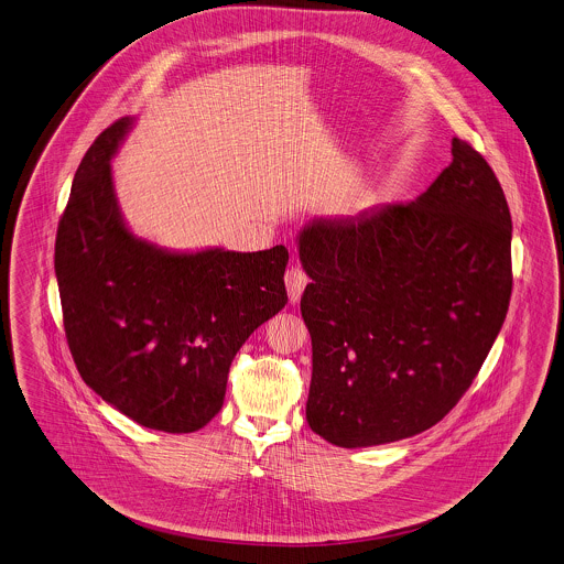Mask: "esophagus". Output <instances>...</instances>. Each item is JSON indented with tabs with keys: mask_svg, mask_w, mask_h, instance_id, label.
Here are the masks:
<instances>
[{
	"mask_svg": "<svg viewBox=\"0 0 564 564\" xmlns=\"http://www.w3.org/2000/svg\"><path fill=\"white\" fill-rule=\"evenodd\" d=\"M308 283V276L304 272L301 265L292 263L285 272V288H288V294H290V301L292 303H299L301 296H303L304 288Z\"/></svg>",
	"mask_w": 564,
	"mask_h": 564,
	"instance_id": "34e87169",
	"label": "esophagus"
}]
</instances>
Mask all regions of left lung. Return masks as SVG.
Instances as JSON below:
<instances>
[{
	"mask_svg": "<svg viewBox=\"0 0 564 564\" xmlns=\"http://www.w3.org/2000/svg\"><path fill=\"white\" fill-rule=\"evenodd\" d=\"M408 204L301 234L313 346L308 427L344 448L442 421L473 387L509 311L511 213L473 143Z\"/></svg>",
	"mask_w": 564,
	"mask_h": 564,
	"instance_id": "8db88e82",
	"label": "left lung"
}]
</instances>
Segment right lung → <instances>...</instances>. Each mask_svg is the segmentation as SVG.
Instances as JSON below:
<instances>
[{"label": "right lung", "instance_id": "right-lung-1", "mask_svg": "<svg viewBox=\"0 0 564 564\" xmlns=\"http://www.w3.org/2000/svg\"><path fill=\"white\" fill-rule=\"evenodd\" d=\"M102 130L75 174L55 238L66 341L89 389L134 423L191 434L215 419L236 351L288 303V249L165 253L124 227Z\"/></svg>", "mask_w": 564, "mask_h": 564}]
</instances>
